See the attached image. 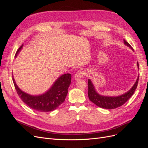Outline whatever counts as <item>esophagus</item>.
I'll list each match as a JSON object with an SVG mask.
<instances>
[{"mask_svg": "<svg viewBox=\"0 0 148 148\" xmlns=\"http://www.w3.org/2000/svg\"><path fill=\"white\" fill-rule=\"evenodd\" d=\"M83 75H84L83 71L81 70H78L77 72L76 73L75 75V79L76 80L81 79V78H82Z\"/></svg>", "mask_w": 148, "mask_h": 148, "instance_id": "obj_1", "label": "esophagus"}]
</instances>
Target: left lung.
<instances>
[{"label": "left lung", "mask_w": 148, "mask_h": 148, "mask_svg": "<svg viewBox=\"0 0 148 148\" xmlns=\"http://www.w3.org/2000/svg\"><path fill=\"white\" fill-rule=\"evenodd\" d=\"M123 41L125 45L128 46L129 47H130L132 50H133V49L131 46L130 44L125 41V39H123ZM137 65L139 68L138 63H137ZM138 79L139 77H138L136 83L133 85V86L131 88L130 90L124 94V95L117 97H107L99 95V94H97V92L95 91V89L94 88V86L92 84L91 80L89 79L88 82L89 99L92 102H93L94 104H95L98 107H101V108L103 109H113L117 108V107H119L123 105L133 95L138 86Z\"/></svg>", "instance_id": "obj_1"}]
</instances>
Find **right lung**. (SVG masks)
<instances>
[{"mask_svg":"<svg viewBox=\"0 0 148 148\" xmlns=\"http://www.w3.org/2000/svg\"><path fill=\"white\" fill-rule=\"evenodd\" d=\"M23 46L21 45L18 49L17 53ZM71 75L66 73L62 75L57 79L52 88L45 94L40 96H31L21 91L18 87L13 78V82L18 95L24 103L30 108L41 112H50L55 110L63 103L68 93V88L71 83Z\"/></svg>","mask_w":148,"mask_h":148,"instance_id":"1","label":"right lung"}]
</instances>
